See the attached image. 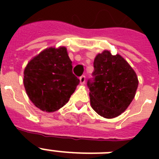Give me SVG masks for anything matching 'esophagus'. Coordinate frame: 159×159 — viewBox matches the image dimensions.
<instances>
[{"instance_id":"1","label":"esophagus","mask_w":159,"mask_h":159,"mask_svg":"<svg viewBox=\"0 0 159 159\" xmlns=\"http://www.w3.org/2000/svg\"><path fill=\"white\" fill-rule=\"evenodd\" d=\"M80 83L82 85H84L85 84V82H86V76L84 75H82V77H80Z\"/></svg>"}]
</instances>
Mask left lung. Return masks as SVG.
Segmentation results:
<instances>
[{"label":"left lung","instance_id":"left-lung-1","mask_svg":"<svg viewBox=\"0 0 159 159\" xmlns=\"http://www.w3.org/2000/svg\"><path fill=\"white\" fill-rule=\"evenodd\" d=\"M92 77L87 80L91 105L97 114L111 119L120 116L133 101L138 77L120 55L104 51L96 57Z\"/></svg>","mask_w":159,"mask_h":159}]
</instances>
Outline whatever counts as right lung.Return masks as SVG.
Wrapping results in <instances>:
<instances>
[{
  "label": "right lung",
  "mask_w": 159,
  "mask_h": 159,
  "mask_svg": "<svg viewBox=\"0 0 159 159\" xmlns=\"http://www.w3.org/2000/svg\"><path fill=\"white\" fill-rule=\"evenodd\" d=\"M24 85L34 106L53 112L69 101L80 80L72 72L67 48H47L34 57L24 72Z\"/></svg>",
  "instance_id": "add662e5"
}]
</instances>
